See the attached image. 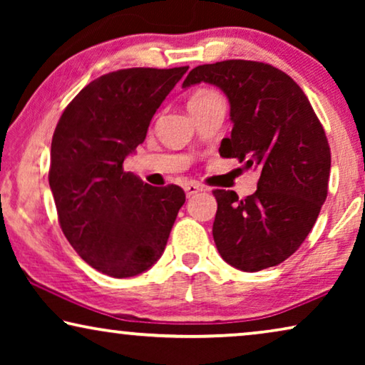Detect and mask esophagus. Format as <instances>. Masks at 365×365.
<instances>
[{
  "label": "esophagus",
  "mask_w": 365,
  "mask_h": 365,
  "mask_svg": "<svg viewBox=\"0 0 365 365\" xmlns=\"http://www.w3.org/2000/svg\"><path fill=\"white\" fill-rule=\"evenodd\" d=\"M184 191H186V196L187 197H192L194 194H197L199 191H202V186H199L196 182H189L186 187H184Z\"/></svg>",
  "instance_id": "obj_1"
}]
</instances>
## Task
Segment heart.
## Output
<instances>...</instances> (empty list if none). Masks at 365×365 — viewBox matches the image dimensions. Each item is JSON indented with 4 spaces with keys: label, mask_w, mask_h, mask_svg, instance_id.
<instances>
[{
    "label": "heart",
    "mask_w": 365,
    "mask_h": 365,
    "mask_svg": "<svg viewBox=\"0 0 365 365\" xmlns=\"http://www.w3.org/2000/svg\"><path fill=\"white\" fill-rule=\"evenodd\" d=\"M212 99H219V94H216L211 89H199L189 99V104H201V103H207L212 101Z\"/></svg>",
    "instance_id": "heart-1"
}]
</instances>
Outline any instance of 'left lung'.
Returning a JSON list of instances; mask_svg holds the SVG:
<instances>
[{
	"mask_svg": "<svg viewBox=\"0 0 365 365\" xmlns=\"http://www.w3.org/2000/svg\"><path fill=\"white\" fill-rule=\"evenodd\" d=\"M221 88L231 104V138L219 148L257 168V191L239 199L214 189L212 236L219 254L246 272L277 266L311 232L327 197L331 148L326 131L299 84L267 63L227 59L194 68L182 88Z\"/></svg>",
	"mask_w": 365,
	"mask_h": 365,
	"instance_id": "8db88e82",
	"label": "left lung"
}]
</instances>
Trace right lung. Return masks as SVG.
<instances>
[{"instance_id": "add662e5", "label": "right lung", "mask_w": 365, "mask_h": 365, "mask_svg": "<svg viewBox=\"0 0 365 365\" xmlns=\"http://www.w3.org/2000/svg\"><path fill=\"white\" fill-rule=\"evenodd\" d=\"M189 66L103 74L68 104L54 129L49 187L58 221L83 261L111 277H133L161 257L186 194L154 187L123 168Z\"/></svg>"}]
</instances>
